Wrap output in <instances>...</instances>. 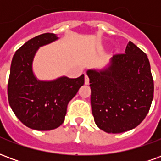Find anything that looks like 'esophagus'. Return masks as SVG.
I'll use <instances>...</instances> for the list:
<instances>
[{"label": "esophagus", "mask_w": 161, "mask_h": 161, "mask_svg": "<svg viewBox=\"0 0 161 161\" xmlns=\"http://www.w3.org/2000/svg\"><path fill=\"white\" fill-rule=\"evenodd\" d=\"M84 84H90V79H89V77H88L87 75H85V77H84Z\"/></svg>", "instance_id": "1"}]
</instances>
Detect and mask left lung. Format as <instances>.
I'll return each instance as SVG.
<instances>
[{
    "label": "left lung",
    "instance_id": "8db88e82",
    "mask_svg": "<svg viewBox=\"0 0 161 161\" xmlns=\"http://www.w3.org/2000/svg\"><path fill=\"white\" fill-rule=\"evenodd\" d=\"M91 109L98 128L119 134L137 127L153 98V80L146 53L129 41L125 53L115 55L102 69L86 71Z\"/></svg>",
    "mask_w": 161,
    "mask_h": 161
}]
</instances>
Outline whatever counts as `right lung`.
Masks as SVG:
<instances>
[{
  "label": "right lung",
  "mask_w": 161,
  "mask_h": 161,
  "mask_svg": "<svg viewBox=\"0 0 161 161\" xmlns=\"http://www.w3.org/2000/svg\"><path fill=\"white\" fill-rule=\"evenodd\" d=\"M58 39L54 33L38 35L13 57L8 84L9 105L17 118L32 129L58 128L64 121L68 103L84 84V74L77 78L62 76L53 80H40L35 76L33 64L38 50Z\"/></svg>",
  "instance_id": "add662e5"
}]
</instances>
